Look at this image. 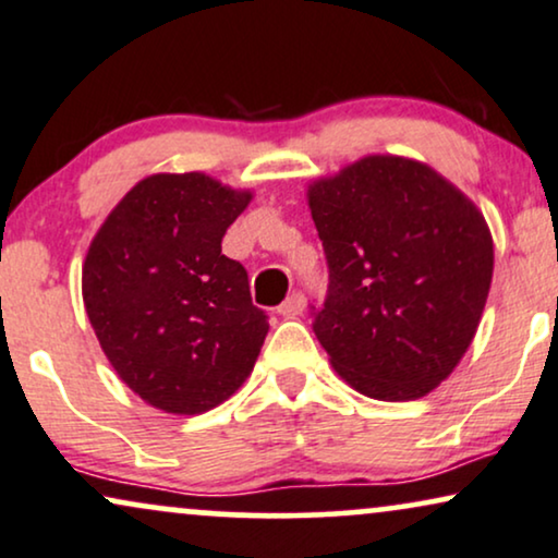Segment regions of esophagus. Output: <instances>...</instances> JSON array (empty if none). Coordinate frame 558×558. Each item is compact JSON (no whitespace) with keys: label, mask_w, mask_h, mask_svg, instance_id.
<instances>
[{"label":"esophagus","mask_w":558,"mask_h":558,"mask_svg":"<svg viewBox=\"0 0 558 558\" xmlns=\"http://www.w3.org/2000/svg\"><path fill=\"white\" fill-rule=\"evenodd\" d=\"M303 306H306V299H303L301 293H291L288 299L280 303L278 306V314L286 316V319H295L303 312Z\"/></svg>","instance_id":"34e87169"}]
</instances>
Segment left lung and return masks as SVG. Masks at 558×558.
Returning a JSON list of instances; mask_svg holds the SVG:
<instances>
[{
	"label": "left lung",
	"mask_w": 558,
	"mask_h": 558,
	"mask_svg": "<svg viewBox=\"0 0 558 558\" xmlns=\"http://www.w3.org/2000/svg\"><path fill=\"white\" fill-rule=\"evenodd\" d=\"M329 265L314 335L355 391L412 401L466 355L495 270L482 210L433 167L371 154L308 185Z\"/></svg>",
	"instance_id": "left-lung-1"
}]
</instances>
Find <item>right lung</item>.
Returning a JSON list of instances; mask_svg holds the SVG:
<instances>
[{"label": "right lung", "instance_id": "obj_1", "mask_svg": "<svg viewBox=\"0 0 558 558\" xmlns=\"http://www.w3.org/2000/svg\"><path fill=\"white\" fill-rule=\"evenodd\" d=\"M203 172L149 174L110 210L82 265L100 348L146 404L203 414L250 378L267 316L221 239L250 206Z\"/></svg>", "mask_w": 558, "mask_h": 558}]
</instances>
